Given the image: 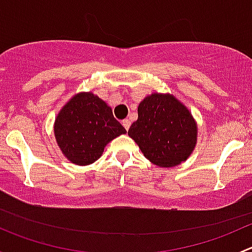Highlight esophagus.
<instances>
[{"mask_svg": "<svg viewBox=\"0 0 252 252\" xmlns=\"http://www.w3.org/2000/svg\"><path fill=\"white\" fill-rule=\"evenodd\" d=\"M122 124H123L124 128H126V130H128L129 126H130V121H129V119H124V121H122Z\"/></svg>", "mask_w": 252, "mask_h": 252, "instance_id": "34e87169", "label": "esophagus"}]
</instances>
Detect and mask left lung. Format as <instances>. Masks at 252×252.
<instances>
[{
	"mask_svg": "<svg viewBox=\"0 0 252 252\" xmlns=\"http://www.w3.org/2000/svg\"><path fill=\"white\" fill-rule=\"evenodd\" d=\"M128 135L144 156L158 167L187 161L197 142V124L191 112L172 94L154 93L138 106V119Z\"/></svg>",
	"mask_w": 252,
	"mask_h": 252,
	"instance_id": "left-lung-1",
	"label": "left lung"
}]
</instances>
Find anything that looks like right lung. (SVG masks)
I'll list each match as a JSON object with an SVG mask.
<instances>
[{"instance_id": "obj_1", "label": "right lung", "mask_w": 252, "mask_h": 252, "mask_svg": "<svg viewBox=\"0 0 252 252\" xmlns=\"http://www.w3.org/2000/svg\"><path fill=\"white\" fill-rule=\"evenodd\" d=\"M53 133L68 161L88 166L100 158L108 142L126 130L114 118L110 106L89 91L75 94L61 108Z\"/></svg>"}]
</instances>
